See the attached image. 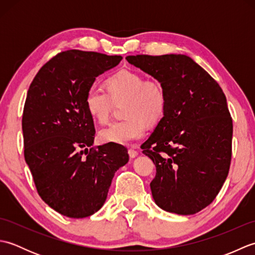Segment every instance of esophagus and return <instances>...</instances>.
<instances>
[{"label": "esophagus", "instance_id": "esophagus-1", "mask_svg": "<svg viewBox=\"0 0 255 255\" xmlns=\"http://www.w3.org/2000/svg\"><path fill=\"white\" fill-rule=\"evenodd\" d=\"M128 153H129V156H130L131 159H133V158H136V156L138 155V151L134 149V148H130L128 150Z\"/></svg>", "mask_w": 255, "mask_h": 255}]
</instances>
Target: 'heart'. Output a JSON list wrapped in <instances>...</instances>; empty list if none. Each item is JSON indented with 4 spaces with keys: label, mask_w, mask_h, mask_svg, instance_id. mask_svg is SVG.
<instances>
[{
    "label": "heart",
    "mask_w": 255,
    "mask_h": 255,
    "mask_svg": "<svg viewBox=\"0 0 255 255\" xmlns=\"http://www.w3.org/2000/svg\"><path fill=\"white\" fill-rule=\"evenodd\" d=\"M108 93L97 85L86 91L84 104L90 115L101 124L108 122L114 103L124 102L122 122L112 124L100 131L104 143L129 144L142 138L148 123L159 122L166 108V92L156 79H143L142 74L124 69L106 81Z\"/></svg>",
    "instance_id": "b5f03b06"
}]
</instances>
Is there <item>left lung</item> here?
Returning a JSON list of instances; mask_svg holds the SVG:
<instances>
[{"label":"left lung","mask_w":255,"mask_h":255,"mask_svg":"<svg viewBox=\"0 0 255 255\" xmlns=\"http://www.w3.org/2000/svg\"><path fill=\"white\" fill-rule=\"evenodd\" d=\"M159 80L166 108L142 145L153 161L155 204L177 215L198 213L217 196L229 173L232 119L219 84L185 55L126 57Z\"/></svg>","instance_id":"8db88e82"}]
</instances>
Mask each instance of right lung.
<instances>
[{
    "label": "right lung",
    "mask_w": 255,
    "mask_h": 255,
    "mask_svg": "<svg viewBox=\"0 0 255 255\" xmlns=\"http://www.w3.org/2000/svg\"><path fill=\"white\" fill-rule=\"evenodd\" d=\"M122 56L81 50L58 53L32 80L21 119L24 155L44 202L70 218L104 205L115 172L129 160L122 144L96 148L94 122L84 104L95 79Z\"/></svg>",
    "instance_id": "right-lung-1"
}]
</instances>
